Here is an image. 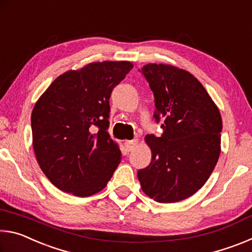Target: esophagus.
<instances>
[{"instance_id": "esophagus-1", "label": "esophagus", "mask_w": 252, "mask_h": 252, "mask_svg": "<svg viewBox=\"0 0 252 252\" xmlns=\"http://www.w3.org/2000/svg\"><path fill=\"white\" fill-rule=\"evenodd\" d=\"M136 144H138V140H130V141H126V147L127 149V151L133 150Z\"/></svg>"}]
</instances>
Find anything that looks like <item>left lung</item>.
I'll use <instances>...</instances> for the list:
<instances>
[{
  "mask_svg": "<svg viewBox=\"0 0 252 252\" xmlns=\"http://www.w3.org/2000/svg\"><path fill=\"white\" fill-rule=\"evenodd\" d=\"M139 72L155 95L153 117L163 133L146 136L152 160L139 170L138 179L143 192L156 201H181L207 182L218 162L220 112L189 72L165 64H148Z\"/></svg>",
  "mask_w": 252,
  "mask_h": 252,
  "instance_id": "8db88e82",
  "label": "left lung"
}]
</instances>
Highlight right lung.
Masks as SVG:
<instances>
[{
    "instance_id": "1",
    "label": "right lung",
    "mask_w": 252,
    "mask_h": 252,
    "mask_svg": "<svg viewBox=\"0 0 252 252\" xmlns=\"http://www.w3.org/2000/svg\"><path fill=\"white\" fill-rule=\"evenodd\" d=\"M133 65L96 62L55 79L32 111L33 148L42 171L63 192L89 197L113 176L121 151L110 138V96Z\"/></svg>"
}]
</instances>
